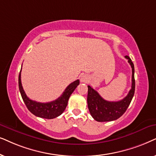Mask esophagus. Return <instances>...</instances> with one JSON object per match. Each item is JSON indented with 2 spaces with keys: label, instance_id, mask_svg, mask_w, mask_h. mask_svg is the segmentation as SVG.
<instances>
[{
  "label": "esophagus",
  "instance_id": "34e87169",
  "mask_svg": "<svg viewBox=\"0 0 156 156\" xmlns=\"http://www.w3.org/2000/svg\"><path fill=\"white\" fill-rule=\"evenodd\" d=\"M88 80V78L87 77V76H86V75H83V76H81V77H80V81L82 83H86Z\"/></svg>",
  "mask_w": 156,
  "mask_h": 156
}]
</instances>
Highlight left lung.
Segmentation results:
<instances>
[{
	"label": "left lung",
	"mask_w": 156,
	"mask_h": 156,
	"mask_svg": "<svg viewBox=\"0 0 156 156\" xmlns=\"http://www.w3.org/2000/svg\"><path fill=\"white\" fill-rule=\"evenodd\" d=\"M132 68V86L128 94L119 101H105L90 86H88V107L92 117L98 122H107L117 120L126 111L131 102L135 93L134 65L129 56L126 55Z\"/></svg>",
	"instance_id": "1"
}]
</instances>
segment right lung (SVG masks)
Segmentation results:
<instances>
[{"label": "right lung", "mask_w": 156, "mask_h": 156, "mask_svg": "<svg viewBox=\"0 0 156 156\" xmlns=\"http://www.w3.org/2000/svg\"><path fill=\"white\" fill-rule=\"evenodd\" d=\"M20 72H21V70H20L19 77H18V86H19L20 94H21L25 104L33 115L40 118H46V119H53L63 113L68 105V101L70 95L72 94L80 83L79 80H76V81L71 83L66 88L63 94L55 101L48 103H39L32 101L26 95L22 86Z\"/></svg>", "instance_id": "right-lung-1"}]
</instances>
